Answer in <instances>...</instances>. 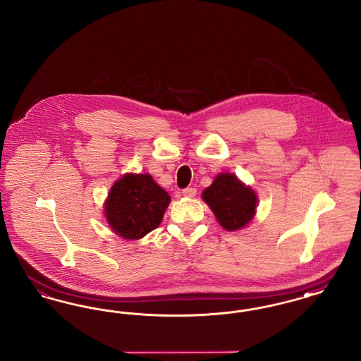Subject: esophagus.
<instances>
[{
  "mask_svg": "<svg viewBox=\"0 0 361 361\" xmlns=\"http://www.w3.org/2000/svg\"><path fill=\"white\" fill-rule=\"evenodd\" d=\"M196 188H192V187H188V188L183 189V195L185 196V197H193L195 195H196Z\"/></svg>",
  "mask_w": 361,
  "mask_h": 361,
  "instance_id": "34e87169",
  "label": "esophagus"
}]
</instances>
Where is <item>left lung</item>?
<instances>
[{
    "label": "left lung",
    "mask_w": 361,
    "mask_h": 361,
    "mask_svg": "<svg viewBox=\"0 0 361 361\" xmlns=\"http://www.w3.org/2000/svg\"><path fill=\"white\" fill-rule=\"evenodd\" d=\"M202 196L227 231L240 230L255 216L257 207L256 193L245 187L234 174L222 173L216 176Z\"/></svg>",
    "instance_id": "left-lung-1"
}]
</instances>
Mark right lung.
<instances>
[{"label":"right lung","mask_w":361,"mask_h":361,"mask_svg":"<svg viewBox=\"0 0 361 361\" xmlns=\"http://www.w3.org/2000/svg\"><path fill=\"white\" fill-rule=\"evenodd\" d=\"M169 203V195L152 176L126 174L111 189L105 215L121 237L139 240L159 226Z\"/></svg>","instance_id":"right-lung-1"}]
</instances>
